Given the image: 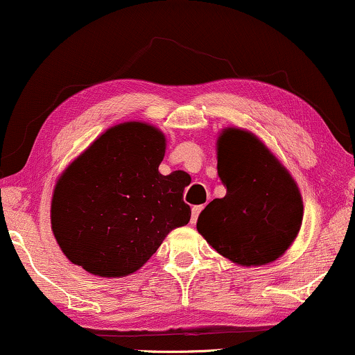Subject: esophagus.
Wrapping results in <instances>:
<instances>
[{"instance_id": "1", "label": "esophagus", "mask_w": 355, "mask_h": 355, "mask_svg": "<svg viewBox=\"0 0 355 355\" xmlns=\"http://www.w3.org/2000/svg\"><path fill=\"white\" fill-rule=\"evenodd\" d=\"M201 209H203V206H193V209H191V224L196 223V219H198Z\"/></svg>"}]
</instances>
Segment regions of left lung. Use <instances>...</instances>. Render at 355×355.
I'll list each match as a JSON object with an SVG mask.
<instances>
[{"label":"left lung","instance_id":"8db88e82","mask_svg":"<svg viewBox=\"0 0 355 355\" xmlns=\"http://www.w3.org/2000/svg\"><path fill=\"white\" fill-rule=\"evenodd\" d=\"M216 152L226 196L201 211L196 230L218 254L237 266H266L280 259L297 239L303 221L297 182L245 129H223Z\"/></svg>","mask_w":355,"mask_h":355}]
</instances>
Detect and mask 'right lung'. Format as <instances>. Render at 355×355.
Returning a JSON list of instances; mask_svg holds the SVG:
<instances>
[{
    "label": "right lung",
    "instance_id": "add662e5",
    "mask_svg": "<svg viewBox=\"0 0 355 355\" xmlns=\"http://www.w3.org/2000/svg\"><path fill=\"white\" fill-rule=\"evenodd\" d=\"M167 139L128 121L106 129L60 173L51 224L65 257L98 277L137 272L175 227L190 221L188 173L159 172Z\"/></svg>",
    "mask_w": 355,
    "mask_h": 355
}]
</instances>
